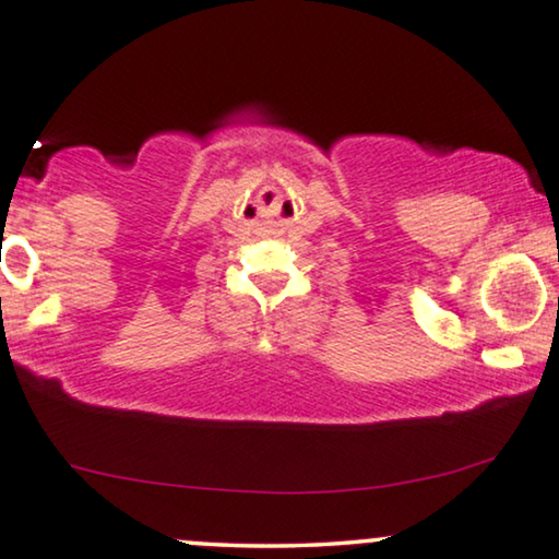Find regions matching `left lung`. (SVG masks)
Wrapping results in <instances>:
<instances>
[{
    "label": "left lung",
    "instance_id": "8db88e82",
    "mask_svg": "<svg viewBox=\"0 0 559 559\" xmlns=\"http://www.w3.org/2000/svg\"><path fill=\"white\" fill-rule=\"evenodd\" d=\"M557 308H559V300H557Z\"/></svg>",
    "mask_w": 559,
    "mask_h": 559
}]
</instances>
